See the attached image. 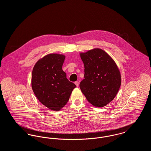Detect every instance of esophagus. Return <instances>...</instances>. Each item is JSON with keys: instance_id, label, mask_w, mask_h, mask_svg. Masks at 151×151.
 Returning <instances> with one entry per match:
<instances>
[{"instance_id": "esophagus-1", "label": "esophagus", "mask_w": 151, "mask_h": 151, "mask_svg": "<svg viewBox=\"0 0 151 151\" xmlns=\"http://www.w3.org/2000/svg\"><path fill=\"white\" fill-rule=\"evenodd\" d=\"M75 85L77 87L79 86V83L78 81H75Z\"/></svg>"}]
</instances>
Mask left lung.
I'll list each match as a JSON object with an SVG mask.
<instances>
[{
	"instance_id": "8db88e82",
	"label": "left lung",
	"mask_w": 151,
	"mask_h": 151,
	"mask_svg": "<svg viewBox=\"0 0 151 151\" xmlns=\"http://www.w3.org/2000/svg\"><path fill=\"white\" fill-rule=\"evenodd\" d=\"M80 55L85 68L80 89L89 103L104 107L115 98L120 88L119 70L113 58L101 49L80 52Z\"/></svg>"
}]
</instances>
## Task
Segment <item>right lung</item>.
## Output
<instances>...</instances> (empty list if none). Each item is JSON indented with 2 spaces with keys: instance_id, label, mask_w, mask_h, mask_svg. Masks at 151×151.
<instances>
[{
  "instance_id": "1",
  "label": "right lung",
  "mask_w": 151,
  "mask_h": 151,
  "mask_svg": "<svg viewBox=\"0 0 151 151\" xmlns=\"http://www.w3.org/2000/svg\"><path fill=\"white\" fill-rule=\"evenodd\" d=\"M65 55L49 54L39 59L32 74V88L37 99L46 107L59 111L69 100L76 85L62 70Z\"/></svg>"
}]
</instances>
